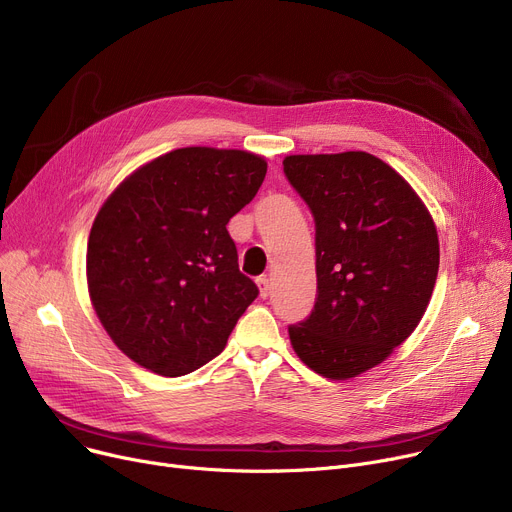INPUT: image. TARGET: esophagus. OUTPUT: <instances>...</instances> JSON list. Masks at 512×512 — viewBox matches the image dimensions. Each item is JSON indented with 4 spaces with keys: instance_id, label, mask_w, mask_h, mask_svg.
I'll return each mask as SVG.
<instances>
[{
    "instance_id": "34e87169",
    "label": "esophagus",
    "mask_w": 512,
    "mask_h": 512,
    "mask_svg": "<svg viewBox=\"0 0 512 512\" xmlns=\"http://www.w3.org/2000/svg\"><path fill=\"white\" fill-rule=\"evenodd\" d=\"M257 286H259V294L265 299L267 294H270V278H267V276L257 278Z\"/></svg>"
}]
</instances>
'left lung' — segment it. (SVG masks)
I'll return each mask as SVG.
<instances>
[{"instance_id": "8db88e82", "label": "left lung", "mask_w": 512, "mask_h": 512, "mask_svg": "<svg viewBox=\"0 0 512 512\" xmlns=\"http://www.w3.org/2000/svg\"><path fill=\"white\" fill-rule=\"evenodd\" d=\"M282 164L315 220L317 297L288 326L292 348L324 378H355L421 321L440 265L434 220L411 184L365 151Z\"/></svg>"}]
</instances>
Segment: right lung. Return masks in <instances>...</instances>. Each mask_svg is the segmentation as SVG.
Returning <instances> with one entry per match:
<instances>
[{
    "mask_svg": "<svg viewBox=\"0 0 512 512\" xmlns=\"http://www.w3.org/2000/svg\"><path fill=\"white\" fill-rule=\"evenodd\" d=\"M265 159L184 147L130 174L89 234L93 307L120 351L178 378L218 357L257 284L238 270L226 224L253 201Z\"/></svg>",
    "mask_w": 512,
    "mask_h": 512,
    "instance_id": "1",
    "label": "right lung"
}]
</instances>
